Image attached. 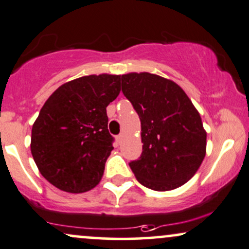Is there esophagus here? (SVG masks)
Listing matches in <instances>:
<instances>
[{"instance_id": "1", "label": "esophagus", "mask_w": 249, "mask_h": 249, "mask_svg": "<svg viewBox=\"0 0 249 249\" xmlns=\"http://www.w3.org/2000/svg\"><path fill=\"white\" fill-rule=\"evenodd\" d=\"M122 139H124V135H122V134L118 135V136H116V142H118L119 144H121V142H122Z\"/></svg>"}]
</instances>
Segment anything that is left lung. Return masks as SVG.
<instances>
[{
	"label": "left lung",
	"mask_w": 249,
	"mask_h": 249,
	"mask_svg": "<svg viewBox=\"0 0 249 249\" xmlns=\"http://www.w3.org/2000/svg\"><path fill=\"white\" fill-rule=\"evenodd\" d=\"M121 88L141 120L143 151L129 162L141 185L157 192L192 179L207 148L201 116L177 83L149 72L121 76Z\"/></svg>",
	"instance_id": "1"
}]
</instances>
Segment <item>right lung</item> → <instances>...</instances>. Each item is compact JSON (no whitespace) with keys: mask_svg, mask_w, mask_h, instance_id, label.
Returning a JSON list of instances; mask_svg holds the SVG:
<instances>
[{"mask_svg":"<svg viewBox=\"0 0 249 249\" xmlns=\"http://www.w3.org/2000/svg\"><path fill=\"white\" fill-rule=\"evenodd\" d=\"M120 93V76L90 75L61 85L32 127L31 152L40 173L63 192L94 188L113 150L106 107Z\"/></svg>","mask_w":249,"mask_h":249,"instance_id":"obj_1","label":"right lung"}]
</instances>
